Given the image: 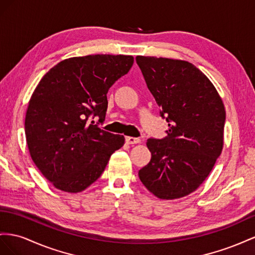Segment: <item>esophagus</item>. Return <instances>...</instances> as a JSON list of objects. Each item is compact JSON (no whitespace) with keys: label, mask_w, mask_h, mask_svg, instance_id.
Instances as JSON below:
<instances>
[{"label":"esophagus","mask_w":255,"mask_h":255,"mask_svg":"<svg viewBox=\"0 0 255 255\" xmlns=\"http://www.w3.org/2000/svg\"><path fill=\"white\" fill-rule=\"evenodd\" d=\"M126 142L128 144H136V143H140L141 140L139 137H133V136H126Z\"/></svg>","instance_id":"esophagus-1"}]
</instances>
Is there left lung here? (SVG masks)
<instances>
[{
  "label": "left lung",
  "instance_id": "left-lung-1",
  "mask_svg": "<svg viewBox=\"0 0 255 255\" xmlns=\"http://www.w3.org/2000/svg\"><path fill=\"white\" fill-rule=\"evenodd\" d=\"M148 90L169 129L150 137V161L139 171L157 198L173 200L195 191L213 170L223 146L225 110L213 83L186 61L136 56Z\"/></svg>",
  "mask_w": 255,
  "mask_h": 255
}]
</instances>
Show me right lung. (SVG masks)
<instances>
[{
    "instance_id": "1",
    "label": "right lung",
    "mask_w": 255,
    "mask_h": 255,
    "mask_svg": "<svg viewBox=\"0 0 255 255\" xmlns=\"http://www.w3.org/2000/svg\"><path fill=\"white\" fill-rule=\"evenodd\" d=\"M132 64L131 55L70 57L41 78L28 103L25 136L34 163L55 188L84 190L125 143L124 135L99 125L105 122L109 89Z\"/></svg>"
}]
</instances>
